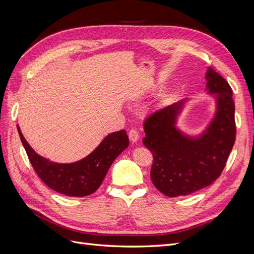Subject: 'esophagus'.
I'll use <instances>...</instances> for the list:
<instances>
[{"label": "esophagus", "mask_w": 254, "mask_h": 254, "mask_svg": "<svg viewBox=\"0 0 254 254\" xmlns=\"http://www.w3.org/2000/svg\"><path fill=\"white\" fill-rule=\"evenodd\" d=\"M128 137H129V140L132 141V142H136V141H138V139H139V133H138V130H137V129H135V128L129 129V132H128Z\"/></svg>", "instance_id": "esophagus-1"}]
</instances>
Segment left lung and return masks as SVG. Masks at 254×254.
Segmentation results:
<instances>
[{"instance_id":"8db88e82","label":"left lung","mask_w":254,"mask_h":254,"mask_svg":"<svg viewBox=\"0 0 254 254\" xmlns=\"http://www.w3.org/2000/svg\"><path fill=\"white\" fill-rule=\"evenodd\" d=\"M206 91L215 101V114L200 134L188 135L177 127L187 99L151 113L144 121L143 144L154 157L153 185L169 197L185 196L219 177L235 141V105L232 89L211 67Z\"/></svg>"}]
</instances>
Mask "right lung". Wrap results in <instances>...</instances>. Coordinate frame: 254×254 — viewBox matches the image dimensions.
Instances as JSON below:
<instances>
[{
  "instance_id": "1",
  "label": "right lung",
  "mask_w": 254,
  "mask_h": 254,
  "mask_svg": "<svg viewBox=\"0 0 254 254\" xmlns=\"http://www.w3.org/2000/svg\"><path fill=\"white\" fill-rule=\"evenodd\" d=\"M22 144L29 161L44 184L56 192L73 197H83L97 191L110 167L128 146L125 129L106 136L86 157L70 163H58L40 156L31 148L17 126Z\"/></svg>"
}]
</instances>
